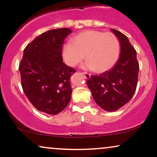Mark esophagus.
Instances as JSON below:
<instances>
[{
	"label": "esophagus",
	"mask_w": 157,
	"mask_h": 157,
	"mask_svg": "<svg viewBox=\"0 0 157 157\" xmlns=\"http://www.w3.org/2000/svg\"><path fill=\"white\" fill-rule=\"evenodd\" d=\"M82 74L85 76L86 78H90V74L86 73V72H82Z\"/></svg>",
	"instance_id": "1"
}]
</instances>
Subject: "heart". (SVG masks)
<instances>
[{"mask_svg": "<svg viewBox=\"0 0 157 157\" xmlns=\"http://www.w3.org/2000/svg\"><path fill=\"white\" fill-rule=\"evenodd\" d=\"M120 52V42L114 34L88 30L76 35L71 43L63 45L62 55L69 67H76L86 56L85 69L103 72L115 64Z\"/></svg>", "mask_w": 157, "mask_h": 157, "instance_id": "b5f03b06", "label": "heart"}]
</instances>
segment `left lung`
<instances>
[{
  "label": "left lung",
  "mask_w": 157,
  "mask_h": 157,
  "mask_svg": "<svg viewBox=\"0 0 157 157\" xmlns=\"http://www.w3.org/2000/svg\"><path fill=\"white\" fill-rule=\"evenodd\" d=\"M120 44V55L112 69L91 76L87 85L94 101L104 110L113 112L130 101L137 85L139 63L137 52L124 34L111 29Z\"/></svg>",
  "instance_id": "obj_1"
}]
</instances>
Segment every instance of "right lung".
Wrapping results in <instances>:
<instances>
[{"label": "right lung", "mask_w": 157, "mask_h": 157, "mask_svg": "<svg viewBox=\"0 0 157 157\" xmlns=\"http://www.w3.org/2000/svg\"><path fill=\"white\" fill-rule=\"evenodd\" d=\"M69 28L47 31L27 45L19 65L21 85L29 102L38 110L56 115L71 100L70 77L76 72L63 62L64 39Z\"/></svg>", "instance_id": "obj_1"}]
</instances>
